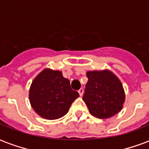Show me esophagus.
Masks as SVG:
<instances>
[{
  "label": "esophagus",
  "mask_w": 149,
  "mask_h": 149,
  "mask_svg": "<svg viewBox=\"0 0 149 149\" xmlns=\"http://www.w3.org/2000/svg\"><path fill=\"white\" fill-rule=\"evenodd\" d=\"M78 93H79V94H80V96H82V95H83V93H84V89H83V88H80V89H79V90H78Z\"/></svg>",
  "instance_id": "obj_1"
}]
</instances>
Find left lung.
<instances>
[{
    "mask_svg": "<svg viewBox=\"0 0 149 149\" xmlns=\"http://www.w3.org/2000/svg\"><path fill=\"white\" fill-rule=\"evenodd\" d=\"M83 100L93 116L109 118L120 111L125 96L120 81L108 70L87 72Z\"/></svg>",
    "mask_w": 149,
    "mask_h": 149,
    "instance_id": "obj_1",
    "label": "left lung"
}]
</instances>
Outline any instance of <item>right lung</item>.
I'll return each mask as SVG.
<instances>
[{
  "label": "right lung",
  "mask_w": 149,
  "mask_h": 149,
  "mask_svg": "<svg viewBox=\"0 0 149 149\" xmlns=\"http://www.w3.org/2000/svg\"><path fill=\"white\" fill-rule=\"evenodd\" d=\"M79 97L70 81L60 71L45 69L31 84L29 100L38 115L47 120L61 118L68 112L72 103Z\"/></svg>",
  "instance_id": "right-lung-1"
}]
</instances>
